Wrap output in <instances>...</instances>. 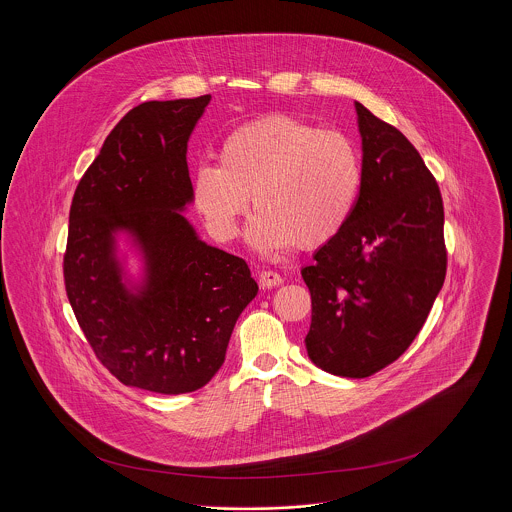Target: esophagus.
Listing matches in <instances>:
<instances>
[{"label": "esophagus", "mask_w": 512, "mask_h": 512, "mask_svg": "<svg viewBox=\"0 0 512 512\" xmlns=\"http://www.w3.org/2000/svg\"><path fill=\"white\" fill-rule=\"evenodd\" d=\"M258 282L262 288H278L284 284V278L274 270H264V272H260Z\"/></svg>", "instance_id": "34e87169"}]
</instances>
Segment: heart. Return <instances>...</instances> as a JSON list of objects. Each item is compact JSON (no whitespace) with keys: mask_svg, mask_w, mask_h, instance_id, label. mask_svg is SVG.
<instances>
[{"mask_svg":"<svg viewBox=\"0 0 512 512\" xmlns=\"http://www.w3.org/2000/svg\"><path fill=\"white\" fill-rule=\"evenodd\" d=\"M363 183L355 144L337 130L290 114H272L232 130L220 144L219 165L193 173V203L219 240L236 236L238 219L258 209L248 242L262 252L317 248L353 217Z\"/></svg>","mask_w":512,"mask_h":512,"instance_id":"b5f03b06","label":"heart"}]
</instances>
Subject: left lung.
<instances>
[{
    "mask_svg": "<svg viewBox=\"0 0 512 512\" xmlns=\"http://www.w3.org/2000/svg\"><path fill=\"white\" fill-rule=\"evenodd\" d=\"M363 183L353 217L311 266L309 359L337 376L366 378L412 345L447 270L443 201L418 149L355 104Z\"/></svg>",
    "mask_w": 512,
    "mask_h": 512,
    "instance_id": "8db88e82",
    "label": "left lung"
}]
</instances>
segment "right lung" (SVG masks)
Returning <instances> with one entry per match:
<instances>
[{
    "mask_svg": "<svg viewBox=\"0 0 512 512\" xmlns=\"http://www.w3.org/2000/svg\"><path fill=\"white\" fill-rule=\"evenodd\" d=\"M209 102L205 94L132 108L78 181L69 215L63 274L74 317L122 384L157 394L203 388L258 293L248 264L199 240L179 213L193 201L187 142ZM118 229L147 258L138 294L121 282Z\"/></svg>",
    "mask_w": 512,
    "mask_h": 512,
    "instance_id": "add662e5",
    "label": "right lung"
}]
</instances>
